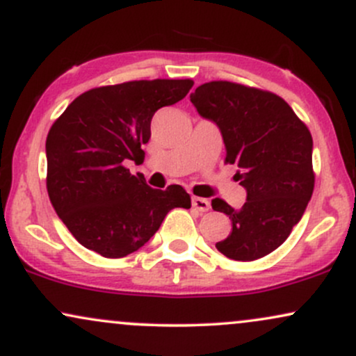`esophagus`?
I'll use <instances>...</instances> for the list:
<instances>
[{
  "label": "esophagus",
  "instance_id": "esophagus-1",
  "mask_svg": "<svg viewBox=\"0 0 356 356\" xmlns=\"http://www.w3.org/2000/svg\"><path fill=\"white\" fill-rule=\"evenodd\" d=\"M192 207L197 209L199 212H207L211 209V202L207 199L202 197H192Z\"/></svg>",
  "mask_w": 356,
  "mask_h": 356
}]
</instances>
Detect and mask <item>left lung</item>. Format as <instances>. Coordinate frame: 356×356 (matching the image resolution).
Listing matches in <instances>:
<instances>
[{
	"instance_id": "obj_1",
	"label": "left lung",
	"mask_w": 356,
	"mask_h": 356,
	"mask_svg": "<svg viewBox=\"0 0 356 356\" xmlns=\"http://www.w3.org/2000/svg\"><path fill=\"white\" fill-rule=\"evenodd\" d=\"M199 115L219 127L226 162L238 165L248 192L241 209L212 199L232 231L216 243L236 261H254L280 248L300 222L314 187L313 138L293 108L266 90L209 81L191 93Z\"/></svg>"
}]
</instances>
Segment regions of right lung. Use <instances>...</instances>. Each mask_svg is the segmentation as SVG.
I'll return each instance as SVG.
<instances>
[{
  "instance_id": "obj_1",
  "label": "right lung",
  "mask_w": 356,
  "mask_h": 356,
  "mask_svg": "<svg viewBox=\"0 0 356 356\" xmlns=\"http://www.w3.org/2000/svg\"><path fill=\"white\" fill-rule=\"evenodd\" d=\"M192 80H136L92 88L68 105L47 137V189L53 209L81 246L104 257L140 249L174 207H191L181 186H147L125 164L142 162L150 120L177 104Z\"/></svg>"
}]
</instances>
